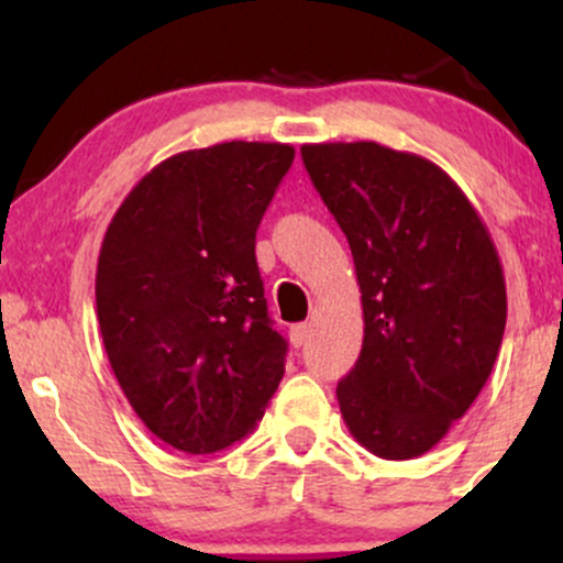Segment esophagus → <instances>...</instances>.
<instances>
[{
    "mask_svg": "<svg viewBox=\"0 0 563 563\" xmlns=\"http://www.w3.org/2000/svg\"><path fill=\"white\" fill-rule=\"evenodd\" d=\"M309 333H312V325H307V322H299V325H290V331H288L290 344L303 346L309 341Z\"/></svg>",
    "mask_w": 563,
    "mask_h": 563,
    "instance_id": "34e87169",
    "label": "esophagus"
}]
</instances>
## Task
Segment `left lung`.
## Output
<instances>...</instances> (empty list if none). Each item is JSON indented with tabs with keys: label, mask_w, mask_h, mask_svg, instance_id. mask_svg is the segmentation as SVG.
Instances as JSON below:
<instances>
[{
	"label": "left lung",
	"mask_w": 563,
	"mask_h": 563,
	"mask_svg": "<svg viewBox=\"0 0 563 563\" xmlns=\"http://www.w3.org/2000/svg\"><path fill=\"white\" fill-rule=\"evenodd\" d=\"M344 230L363 294V352L341 378L352 437L386 461L423 455L479 397L506 331L487 224L429 158L378 142L301 145Z\"/></svg>",
	"instance_id": "left-lung-1"
}]
</instances>
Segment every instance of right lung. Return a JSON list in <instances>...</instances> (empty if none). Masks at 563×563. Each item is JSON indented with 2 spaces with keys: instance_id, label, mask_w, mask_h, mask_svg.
Here are the masks:
<instances>
[{
  "instance_id": "obj_1",
  "label": "right lung",
  "mask_w": 563,
  "mask_h": 563,
  "mask_svg": "<svg viewBox=\"0 0 563 563\" xmlns=\"http://www.w3.org/2000/svg\"><path fill=\"white\" fill-rule=\"evenodd\" d=\"M294 153L243 140L177 153L132 187L102 238L106 354L140 421L174 450L241 442L286 373L254 249Z\"/></svg>"
}]
</instances>
